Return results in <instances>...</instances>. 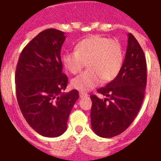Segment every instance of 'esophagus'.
Segmentation results:
<instances>
[{"instance_id":"obj_1","label":"esophagus","mask_w":161,"mask_h":161,"mask_svg":"<svg viewBox=\"0 0 161 161\" xmlns=\"http://www.w3.org/2000/svg\"><path fill=\"white\" fill-rule=\"evenodd\" d=\"M88 94L87 93H84V92H80V93H79V97H80V98H83V97H87V96H88Z\"/></svg>"}]
</instances>
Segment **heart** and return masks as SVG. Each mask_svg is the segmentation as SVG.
I'll return each instance as SVG.
<instances>
[{"instance_id":"heart-1","label":"heart","mask_w":161,"mask_h":161,"mask_svg":"<svg viewBox=\"0 0 161 161\" xmlns=\"http://www.w3.org/2000/svg\"><path fill=\"white\" fill-rule=\"evenodd\" d=\"M63 66L77 74L86 65L88 68L72 79L71 85L77 90L88 92L103 80L108 83L119 73L124 61V51L117 40L93 35L81 40L75 51H67L62 56Z\"/></svg>"}]
</instances>
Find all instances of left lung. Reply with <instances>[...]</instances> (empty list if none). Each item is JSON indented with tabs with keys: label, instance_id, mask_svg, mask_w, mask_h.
I'll return each instance as SVG.
<instances>
[{
	"label": "left lung",
	"instance_id": "left-lung-1",
	"mask_svg": "<svg viewBox=\"0 0 161 161\" xmlns=\"http://www.w3.org/2000/svg\"><path fill=\"white\" fill-rule=\"evenodd\" d=\"M146 60L138 41L128 34V46L118 76L98 93L101 99L91 95V125L93 132L103 138L123 133L135 119L142 105L147 81Z\"/></svg>",
	"mask_w": 161,
	"mask_h": 161
}]
</instances>
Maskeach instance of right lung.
Masks as SVG:
<instances>
[{
	"label": "right lung",
	"mask_w": 161,
	"mask_h": 161,
	"mask_svg": "<svg viewBox=\"0 0 161 161\" xmlns=\"http://www.w3.org/2000/svg\"><path fill=\"white\" fill-rule=\"evenodd\" d=\"M64 32L50 28L35 36L21 52L16 66V99L28 125L39 135L58 137L67 121L78 90L64 93L68 77L63 73L61 48Z\"/></svg>",
	"instance_id": "obj_1"
}]
</instances>
